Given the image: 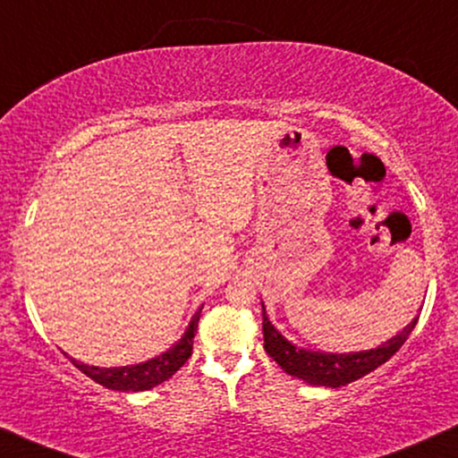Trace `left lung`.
I'll list each match as a JSON object with an SVG mask.
<instances>
[{"label": "left lung", "instance_id": "obj_1", "mask_svg": "<svg viewBox=\"0 0 458 458\" xmlns=\"http://www.w3.org/2000/svg\"><path fill=\"white\" fill-rule=\"evenodd\" d=\"M416 316L405 329L394 335L393 340H388L374 350H365V352H352V354H327V352H310V350L293 346L289 340L280 335L274 329V325L269 323V318L265 316L263 308V340H265V352L278 363L282 369L289 376H295L299 380H306L308 385H318V386H346L350 382L359 380L386 363L388 359L403 346V342L408 340L411 329L416 327Z\"/></svg>", "mask_w": 458, "mask_h": 458}]
</instances>
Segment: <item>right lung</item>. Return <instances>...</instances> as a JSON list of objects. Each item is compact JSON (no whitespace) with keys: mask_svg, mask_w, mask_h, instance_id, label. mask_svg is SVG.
<instances>
[{"mask_svg":"<svg viewBox=\"0 0 458 458\" xmlns=\"http://www.w3.org/2000/svg\"><path fill=\"white\" fill-rule=\"evenodd\" d=\"M201 308L197 310V314L191 320L189 329H186L184 337L180 340L172 350H167L161 357L146 360L140 365H129V367H95V365H84L72 359V363L87 374L91 380L98 385L112 388V391H148V388L161 385L167 377H172L176 371L189 360L193 354V337L197 333V323H199Z\"/></svg>","mask_w":458,"mask_h":458,"instance_id":"right-lung-1","label":"right lung"}]
</instances>
